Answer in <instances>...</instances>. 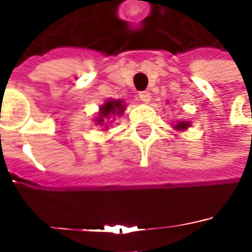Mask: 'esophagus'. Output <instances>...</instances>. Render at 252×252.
Returning <instances> with one entry per match:
<instances>
[{
	"label": "esophagus",
	"instance_id": "1",
	"mask_svg": "<svg viewBox=\"0 0 252 252\" xmlns=\"http://www.w3.org/2000/svg\"><path fill=\"white\" fill-rule=\"evenodd\" d=\"M139 98H140L141 102H144V103H147V102H150L151 99V95L149 91H141L139 94Z\"/></svg>",
	"mask_w": 252,
	"mask_h": 252
}]
</instances>
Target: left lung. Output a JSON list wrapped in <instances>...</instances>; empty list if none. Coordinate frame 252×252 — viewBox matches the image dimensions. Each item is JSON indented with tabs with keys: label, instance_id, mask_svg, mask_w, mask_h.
Here are the masks:
<instances>
[{
	"label": "left lung",
	"instance_id": "left-lung-1",
	"mask_svg": "<svg viewBox=\"0 0 252 252\" xmlns=\"http://www.w3.org/2000/svg\"><path fill=\"white\" fill-rule=\"evenodd\" d=\"M189 126V122H179L178 125H175V129H178V130H184V129H187Z\"/></svg>",
	"mask_w": 252,
	"mask_h": 252
}]
</instances>
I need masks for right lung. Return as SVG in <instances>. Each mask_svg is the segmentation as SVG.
<instances>
[{
    "instance_id": "obj_1",
    "label": "right lung",
    "mask_w": 252,
    "mask_h": 252,
    "mask_svg": "<svg viewBox=\"0 0 252 252\" xmlns=\"http://www.w3.org/2000/svg\"><path fill=\"white\" fill-rule=\"evenodd\" d=\"M125 111L122 101H108L101 108V116L96 119L98 125H103V122L106 119H111L112 115H122V112Z\"/></svg>"
}]
</instances>
